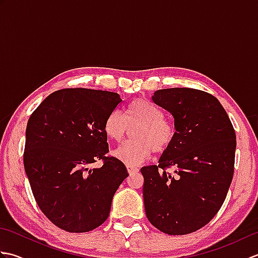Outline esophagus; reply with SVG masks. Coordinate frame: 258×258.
<instances>
[{
	"label": "esophagus",
	"mask_w": 258,
	"mask_h": 258,
	"mask_svg": "<svg viewBox=\"0 0 258 258\" xmlns=\"http://www.w3.org/2000/svg\"><path fill=\"white\" fill-rule=\"evenodd\" d=\"M127 171H128V173L131 175H132V174L138 173L139 172V168L136 167V166H133V165H127Z\"/></svg>",
	"instance_id": "1"
}]
</instances>
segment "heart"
I'll use <instances>...</instances> for the list:
<instances>
[{
  "label": "heart",
  "instance_id": "obj_1",
  "mask_svg": "<svg viewBox=\"0 0 258 258\" xmlns=\"http://www.w3.org/2000/svg\"><path fill=\"white\" fill-rule=\"evenodd\" d=\"M128 126L138 125L133 131V141L126 142L114 151L113 155L126 165H138L155 152H164L172 144L175 135L173 124L164 118V112L154 103L139 98L124 109V117L112 112L104 122V133L109 140L120 142Z\"/></svg>",
  "mask_w": 258,
  "mask_h": 258
}]
</instances>
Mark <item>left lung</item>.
I'll list each match as a JSON object with an SVG mask.
<instances>
[{"label":"left lung","instance_id":"8db88e82","mask_svg":"<svg viewBox=\"0 0 258 258\" xmlns=\"http://www.w3.org/2000/svg\"><path fill=\"white\" fill-rule=\"evenodd\" d=\"M152 100L172 114L175 135L158 165L141 168L146 216L165 234L193 233L212 221L226 199L236 135L210 93L174 87L156 91ZM172 166L174 174L166 172Z\"/></svg>","mask_w":258,"mask_h":258}]
</instances>
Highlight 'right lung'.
Segmentation results:
<instances>
[{
	"label": "right lung",
	"mask_w": 258,
	"mask_h": 258,
	"mask_svg": "<svg viewBox=\"0 0 258 258\" xmlns=\"http://www.w3.org/2000/svg\"><path fill=\"white\" fill-rule=\"evenodd\" d=\"M122 102L117 93L64 89L37 106L26 126L24 168L38 207L70 233L93 231L107 220L127 169L108 153L104 122ZM103 161L100 169L88 165Z\"/></svg>",
	"instance_id": "obj_1"
}]
</instances>
